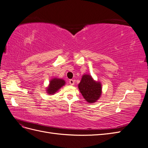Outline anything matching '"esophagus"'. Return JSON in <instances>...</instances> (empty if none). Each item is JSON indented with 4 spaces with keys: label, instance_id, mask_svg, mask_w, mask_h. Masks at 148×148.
Masks as SVG:
<instances>
[{
    "label": "esophagus",
    "instance_id": "obj_1",
    "mask_svg": "<svg viewBox=\"0 0 148 148\" xmlns=\"http://www.w3.org/2000/svg\"><path fill=\"white\" fill-rule=\"evenodd\" d=\"M69 83H70V85H72V86H73V85L75 84V80H73V79H70Z\"/></svg>",
    "mask_w": 148,
    "mask_h": 148
}]
</instances>
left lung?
Here are the masks:
<instances>
[{
	"label": "left lung",
	"instance_id": "left-lung-1",
	"mask_svg": "<svg viewBox=\"0 0 148 148\" xmlns=\"http://www.w3.org/2000/svg\"><path fill=\"white\" fill-rule=\"evenodd\" d=\"M102 85L100 82H96L89 75H83L78 88L84 99L89 103L96 102L102 93Z\"/></svg>",
	"mask_w": 148,
	"mask_h": 148
}]
</instances>
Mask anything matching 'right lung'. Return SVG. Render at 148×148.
I'll use <instances>...</instances> for the list:
<instances>
[{
	"mask_svg": "<svg viewBox=\"0 0 148 148\" xmlns=\"http://www.w3.org/2000/svg\"><path fill=\"white\" fill-rule=\"evenodd\" d=\"M65 84V82L63 79L59 78H53L52 79L48 87L47 88V93L49 95H53L55 94L59 89H60L62 86H64Z\"/></svg>",
	"mask_w": 148,
	"mask_h": 148,
	"instance_id": "add662e5",
	"label": "right lung"
}]
</instances>
